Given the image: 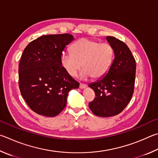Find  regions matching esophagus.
Masks as SVG:
<instances>
[{"instance_id": "34e87169", "label": "esophagus", "mask_w": 158, "mask_h": 158, "mask_svg": "<svg viewBox=\"0 0 158 158\" xmlns=\"http://www.w3.org/2000/svg\"><path fill=\"white\" fill-rule=\"evenodd\" d=\"M87 87V85H85V84H82V83H81L80 84V86H79V87L81 88V89H85V87Z\"/></svg>"}]
</instances>
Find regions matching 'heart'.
Instances as JSON below:
<instances>
[{"label":"heart","mask_w":158,"mask_h":158,"mask_svg":"<svg viewBox=\"0 0 158 158\" xmlns=\"http://www.w3.org/2000/svg\"><path fill=\"white\" fill-rule=\"evenodd\" d=\"M71 52H63L60 63L71 77H76L82 66V77L101 79L109 71L114 59V50L110 44L87 38L81 39L73 44Z\"/></svg>","instance_id":"heart-1"}]
</instances>
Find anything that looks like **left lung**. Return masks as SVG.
Returning a JSON list of instances; mask_svg holds the SVG:
<instances>
[{"instance_id":"left-lung-1","label":"left lung","mask_w":158,"mask_h":158,"mask_svg":"<svg viewBox=\"0 0 158 158\" xmlns=\"http://www.w3.org/2000/svg\"><path fill=\"white\" fill-rule=\"evenodd\" d=\"M114 50V58L107 73L89 85L96 97L89 103L93 114L101 117L119 114L134 92L136 62L128 46L114 37H106Z\"/></svg>"}]
</instances>
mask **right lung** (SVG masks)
<instances>
[{
  "label": "right lung",
  "mask_w": 158,
  "mask_h": 158,
  "mask_svg": "<svg viewBox=\"0 0 158 158\" xmlns=\"http://www.w3.org/2000/svg\"><path fill=\"white\" fill-rule=\"evenodd\" d=\"M73 40V36L66 33L43 35L24 49L19 65V89L27 106L39 114H59L69 92L79 87L60 63L62 51Z\"/></svg>",
  "instance_id": "right-lung-1"
}]
</instances>
